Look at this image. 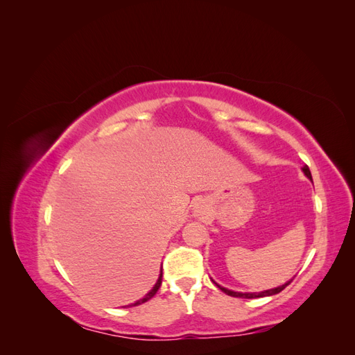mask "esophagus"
<instances>
[{"label":"esophagus","instance_id":"obj_1","mask_svg":"<svg viewBox=\"0 0 355 355\" xmlns=\"http://www.w3.org/2000/svg\"><path fill=\"white\" fill-rule=\"evenodd\" d=\"M196 213H197V214H201V213H202V209H201L200 206H196Z\"/></svg>","mask_w":355,"mask_h":355}]
</instances>
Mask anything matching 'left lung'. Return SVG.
I'll list each match as a JSON object with an SVG mask.
<instances>
[{"label":"left lung","instance_id":"left-lung-1","mask_svg":"<svg viewBox=\"0 0 355 355\" xmlns=\"http://www.w3.org/2000/svg\"><path fill=\"white\" fill-rule=\"evenodd\" d=\"M302 171L305 173V176L313 182V176H311V171H309V168H308V166H304L302 167ZM214 283V282H213ZM290 283H292V280H288L287 283H284L283 286H278V287H274V288H268V290H263V292H254V293H243V292H234V290H230V288H227V287H222V286H219L218 283H214L216 284L223 293H227V295H230V296H234V297H244V299H253V297H263V296H272V295H277V293H280L283 288H286Z\"/></svg>","mask_w":355,"mask_h":355}]
</instances>
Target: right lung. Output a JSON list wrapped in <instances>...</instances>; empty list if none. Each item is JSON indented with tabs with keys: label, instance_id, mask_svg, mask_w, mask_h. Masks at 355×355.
<instances>
[{
	"label": "right lung",
	"instance_id": "1",
	"mask_svg": "<svg viewBox=\"0 0 355 355\" xmlns=\"http://www.w3.org/2000/svg\"><path fill=\"white\" fill-rule=\"evenodd\" d=\"M161 278H163V270H159V275H158V280H157V283L154 284V287L149 290V292L142 297V299H139V300H136L135 304H130V305H125V306H136V305H142V304H145L146 300H149L151 299L157 292H158V288H159V286H161Z\"/></svg>",
	"mask_w": 355,
	"mask_h": 355
}]
</instances>
